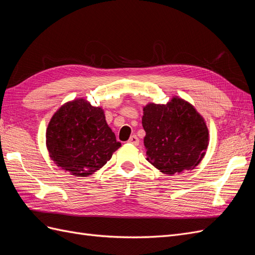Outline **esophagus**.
<instances>
[{
  "mask_svg": "<svg viewBox=\"0 0 255 255\" xmlns=\"http://www.w3.org/2000/svg\"><path fill=\"white\" fill-rule=\"evenodd\" d=\"M128 143H132L134 145H138V144H139V139H138L136 135H133V136L129 137V139L128 140Z\"/></svg>",
  "mask_w": 255,
  "mask_h": 255,
  "instance_id": "esophagus-1",
  "label": "esophagus"
}]
</instances>
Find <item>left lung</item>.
<instances>
[{
    "label": "left lung",
    "mask_w": 255,
    "mask_h": 255,
    "mask_svg": "<svg viewBox=\"0 0 255 255\" xmlns=\"http://www.w3.org/2000/svg\"><path fill=\"white\" fill-rule=\"evenodd\" d=\"M146 160L165 174L191 170L205 155L210 141L203 117L185 100L143 107Z\"/></svg>",
    "instance_id": "obj_1"
}]
</instances>
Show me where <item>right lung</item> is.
<instances>
[{"mask_svg": "<svg viewBox=\"0 0 255 255\" xmlns=\"http://www.w3.org/2000/svg\"><path fill=\"white\" fill-rule=\"evenodd\" d=\"M45 137L52 160L75 176L96 172L121 146L103 110L85 99L61 106L49 122Z\"/></svg>", "mask_w": 255, "mask_h": 255, "instance_id": "right-lung-1", "label": "right lung"}]
</instances>
